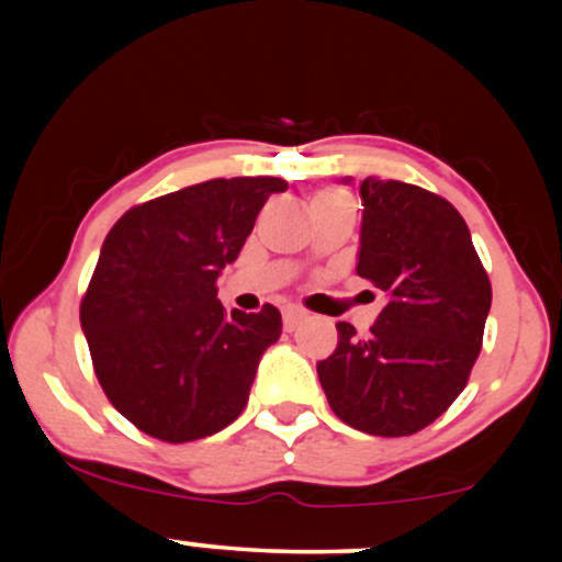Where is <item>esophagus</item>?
<instances>
[{
	"label": "esophagus",
	"instance_id": "1",
	"mask_svg": "<svg viewBox=\"0 0 562 562\" xmlns=\"http://www.w3.org/2000/svg\"><path fill=\"white\" fill-rule=\"evenodd\" d=\"M303 319H306V312H301V308L290 306L282 312V325H285V330H295Z\"/></svg>",
	"mask_w": 562,
	"mask_h": 562
}]
</instances>
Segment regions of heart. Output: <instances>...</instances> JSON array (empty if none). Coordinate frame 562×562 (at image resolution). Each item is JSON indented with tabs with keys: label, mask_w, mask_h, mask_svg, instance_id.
Here are the masks:
<instances>
[{
	"label": "heart",
	"mask_w": 562,
	"mask_h": 562,
	"mask_svg": "<svg viewBox=\"0 0 562 562\" xmlns=\"http://www.w3.org/2000/svg\"><path fill=\"white\" fill-rule=\"evenodd\" d=\"M317 198H344V200H348L344 190H322Z\"/></svg>",
	"instance_id": "heart-1"
}]
</instances>
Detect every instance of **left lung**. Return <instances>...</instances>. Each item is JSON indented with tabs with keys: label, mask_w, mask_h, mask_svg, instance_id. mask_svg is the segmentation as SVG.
I'll return each mask as SVG.
<instances>
[{
	"label": "left lung",
	"mask_w": 562,
	"mask_h": 562,
	"mask_svg": "<svg viewBox=\"0 0 562 562\" xmlns=\"http://www.w3.org/2000/svg\"><path fill=\"white\" fill-rule=\"evenodd\" d=\"M357 274L383 290L367 338L338 322L317 364L333 412L351 428L396 438L428 428L468 385L492 308V282L460 211L396 179L362 182Z\"/></svg>",
	"instance_id": "1"
}]
</instances>
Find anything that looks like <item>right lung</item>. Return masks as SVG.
<instances>
[{"label":"right lung","instance_id":"right-lung-1","mask_svg":"<svg viewBox=\"0 0 562 562\" xmlns=\"http://www.w3.org/2000/svg\"><path fill=\"white\" fill-rule=\"evenodd\" d=\"M285 190L277 177L209 179L134 205L108 232L81 327L102 391L142 434L198 441L248 404L282 317L272 303L227 314L216 280L267 198Z\"/></svg>","mask_w":562,"mask_h":562}]
</instances>
